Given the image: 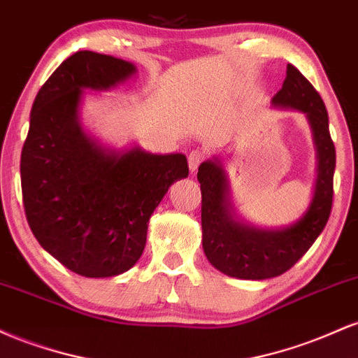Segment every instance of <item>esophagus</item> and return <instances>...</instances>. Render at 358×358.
Here are the masks:
<instances>
[{
    "mask_svg": "<svg viewBox=\"0 0 358 358\" xmlns=\"http://www.w3.org/2000/svg\"><path fill=\"white\" fill-rule=\"evenodd\" d=\"M205 159V151L196 148V150H192L190 155H188V165H190V170L195 171L199 168L200 163Z\"/></svg>",
    "mask_w": 358,
    "mask_h": 358,
    "instance_id": "1",
    "label": "esophagus"
}]
</instances>
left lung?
Here are the masks:
<instances>
[{
    "label": "left lung",
    "instance_id": "8db88e82",
    "mask_svg": "<svg viewBox=\"0 0 358 358\" xmlns=\"http://www.w3.org/2000/svg\"><path fill=\"white\" fill-rule=\"evenodd\" d=\"M276 106L305 113L313 127L318 150V178L306 215L282 231H261L234 222L229 213L227 183L215 162L200 165L196 178L202 190L203 250L224 274L239 279H269L286 273L322 234L334 205L335 145L328 129L323 99L294 65H287L282 89L273 97Z\"/></svg>",
    "mask_w": 358,
    "mask_h": 358
}]
</instances>
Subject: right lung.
Listing matches in <instances>:
<instances>
[{
  "label": "right lung",
  "mask_w": 358,
  "mask_h": 358,
  "mask_svg": "<svg viewBox=\"0 0 358 358\" xmlns=\"http://www.w3.org/2000/svg\"><path fill=\"white\" fill-rule=\"evenodd\" d=\"M134 72L129 62L80 50L36 94L22 150V193L28 225L57 261L85 278L117 276L136 264L151 213L176 180L185 155L139 148L106 153L77 122L82 89H109Z\"/></svg>",
  "instance_id": "obj_1"
}]
</instances>
